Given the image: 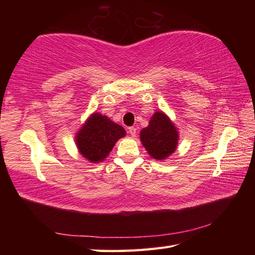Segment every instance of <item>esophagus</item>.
<instances>
[{
	"mask_svg": "<svg viewBox=\"0 0 255 255\" xmlns=\"http://www.w3.org/2000/svg\"><path fill=\"white\" fill-rule=\"evenodd\" d=\"M128 133L130 134L131 137H134L137 134V129L134 128V127H129L128 128Z\"/></svg>",
	"mask_w": 255,
	"mask_h": 255,
	"instance_id": "obj_1",
	"label": "esophagus"
}]
</instances>
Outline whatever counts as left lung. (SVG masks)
<instances>
[{
  "mask_svg": "<svg viewBox=\"0 0 255 255\" xmlns=\"http://www.w3.org/2000/svg\"><path fill=\"white\" fill-rule=\"evenodd\" d=\"M140 140L151 158L164 161L175 152L178 131L170 117L160 111L151 116L148 127L141 129Z\"/></svg>",
  "mask_w": 255,
  "mask_h": 255,
  "instance_id": "left-lung-1",
  "label": "left lung"
}]
</instances>
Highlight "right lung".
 I'll return each instance as SVG.
<instances>
[{
    "mask_svg": "<svg viewBox=\"0 0 255 255\" xmlns=\"http://www.w3.org/2000/svg\"><path fill=\"white\" fill-rule=\"evenodd\" d=\"M126 130L107 116L93 113L75 133V144L80 154L91 163L104 161Z\"/></svg>",
    "mask_w": 255,
    "mask_h": 255,
    "instance_id": "obj_1",
    "label": "right lung"
}]
</instances>
